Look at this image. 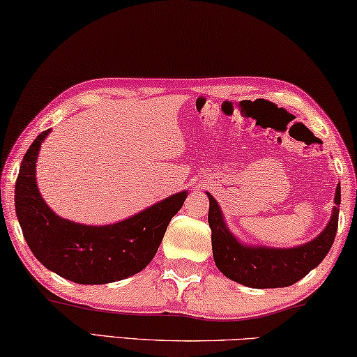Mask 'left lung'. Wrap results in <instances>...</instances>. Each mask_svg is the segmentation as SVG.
<instances>
[{
    "label": "left lung",
    "instance_id": "obj_1",
    "mask_svg": "<svg viewBox=\"0 0 357 357\" xmlns=\"http://www.w3.org/2000/svg\"><path fill=\"white\" fill-rule=\"evenodd\" d=\"M340 184L335 190V206L331 222L319 236L298 248H252L245 246L225 227L218 202L208 194V224L211 227L213 256L216 267L240 284L256 289L291 286L308 275L327 256L335 240L340 211Z\"/></svg>",
    "mask_w": 357,
    "mask_h": 357
}]
</instances>
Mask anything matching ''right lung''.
<instances>
[{
	"label": "right lung",
	"instance_id": "right-lung-1",
	"mask_svg": "<svg viewBox=\"0 0 357 357\" xmlns=\"http://www.w3.org/2000/svg\"><path fill=\"white\" fill-rule=\"evenodd\" d=\"M49 132L38 135L28 148L15 181V213L26 245L44 267L79 284H106L138 273L155 256L188 192L114 225L93 227L61 219L36 185L38 152Z\"/></svg>",
	"mask_w": 357,
	"mask_h": 357
}]
</instances>
